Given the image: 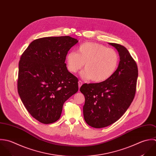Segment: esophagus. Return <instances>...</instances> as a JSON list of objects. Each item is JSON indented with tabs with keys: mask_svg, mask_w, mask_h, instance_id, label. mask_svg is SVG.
<instances>
[{
	"mask_svg": "<svg viewBox=\"0 0 156 156\" xmlns=\"http://www.w3.org/2000/svg\"><path fill=\"white\" fill-rule=\"evenodd\" d=\"M78 84H79V88H80V87L82 86V85L83 84V82H82V81H81V80H79V81L78 82Z\"/></svg>",
	"mask_w": 156,
	"mask_h": 156,
	"instance_id": "34e87169",
	"label": "esophagus"
}]
</instances>
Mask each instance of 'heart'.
Instances as JSON below:
<instances>
[{
	"instance_id": "1",
	"label": "heart",
	"mask_w": 156,
	"mask_h": 156,
	"mask_svg": "<svg viewBox=\"0 0 156 156\" xmlns=\"http://www.w3.org/2000/svg\"><path fill=\"white\" fill-rule=\"evenodd\" d=\"M119 62L118 52L112 48L96 42H85L79 46L77 52L66 55L67 68L76 73L84 65L82 76L94 82H102L109 79L117 69Z\"/></svg>"
}]
</instances>
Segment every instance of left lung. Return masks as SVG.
Listing matches in <instances>:
<instances>
[{
	"instance_id": "1",
	"label": "left lung",
	"mask_w": 156,
	"mask_h": 156,
	"mask_svg": "<svg viewBox=\"0 0 156 156\" xmlns=\"http://www.w3.org/2000/svg\"><path fill=\"white\" fill-rule=\"evenodd\" d=\"M120 55L114 74L96 83H84L80 88L85 102L83 107L86 123L95 128L108 126L118 120L132 103L136 94L138 68L136 61L123 46L109 43Z\"/></svg>"
}]
</instances>
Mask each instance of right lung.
<instances>
[{"label": "right lung", "mask_w": 156, "mask_h": 156, "mask_svg": "<svg viewBox=\"0 0 156 156\" xmlns=\"http://www.w3.org/2000/svg\"><path fill=\"white\" fill-rule=\"evenodd\" d=\"M77 42L68 36L40 38L20 57L18 93L28 112L41 123L58 120L64 102L78 91V79L65 63L68 51Z\"/></svg>", "instance_id": "right-lung-1"}]
</instances>
